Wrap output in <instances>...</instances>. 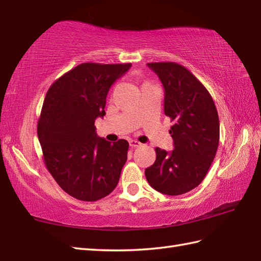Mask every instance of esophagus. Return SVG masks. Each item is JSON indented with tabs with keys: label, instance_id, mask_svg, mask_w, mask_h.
<instances>
[{
	"label": "esophagus",
	"instance_id": "esophagus-1",
	"mask_svg": "<svg viewBox=\"0 0 261 261\" xmlns=\"http://www.w3.org/2000/svg\"><path fill=\"white\" fill-rule=\"evenodd\" d=\"M129 143H130V147L132 149H135V148H138V147L141 146V143L139 141H137V140H131Z\"/></svg>",
	"mask_w": 261,
	"mask_h": 261
}]
</instances>
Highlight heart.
<instances>
[{"mask_svg":"<svg viewBox=\"0 0 261 261\" xmlns=\"http://www.w3.org/2000/svg\"><path fill=\"white\" fill-rule=\"evenodd\" d=\"M145 84H148V83H145ZM145 84H143V85H145Z\"/></svg>","mask_w":261,"mask_h":261,"instance_id":"obj_1","label":"heart"}]
</instances>
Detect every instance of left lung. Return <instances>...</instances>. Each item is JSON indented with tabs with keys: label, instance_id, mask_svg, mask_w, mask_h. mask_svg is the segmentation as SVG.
Returning a JSON list of instances; mask_svg holds the SVG:
<instances>
[{
	"label": "left lung",
	"instance_id": "left-lung-1",
	"mask_svg": "<svg viewBox=\"0 0 261 261\" xmlns=\"http://www.w3.org/2000/svg\"><path fill=\"white\" fill-rule=\"evenodd\" d=\"M165 88L164 110L174 124L169 134L174 150L156 148V162L145 170L154 190L181 195L201 184L214 160L220 140V121L214 101L190 70L177 63H149Z\"/></svg>",
	"mask_w": 261,
	"mask_h": 261
}]
</instances>
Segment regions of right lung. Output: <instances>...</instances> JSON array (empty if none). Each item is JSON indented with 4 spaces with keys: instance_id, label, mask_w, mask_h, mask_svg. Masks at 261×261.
Instances as JSON below:
<instances>
[{
    "instance_id": "add662e5",
    "label": "right lung",
    "mask_w": 261,
    "mask_h": 261,
    "mask_svg": "<svg viewBox=\"0 0 261 261\" xmlns=\"http://www.w3.org/2000/svg\"><path fill=\"white\" fill-rule=\"evenodd\" d=\"M130 67V63H83L46 94L37 129L43 162L62 190L80 201L108 196L119 182L129 142L98 138L94 122L105 115L110 87Z\"/></svg>"
}]
</instances>
